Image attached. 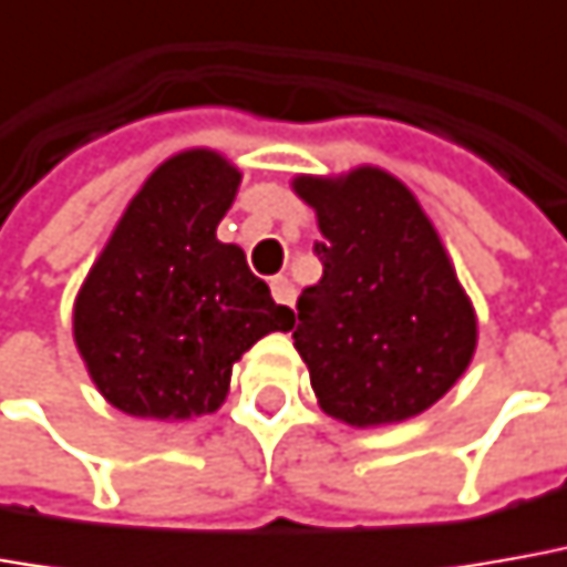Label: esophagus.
<instances>
[{
	"instance_id": "1",
	"label": "esophagus",
	"mask_w": 567,
	"mask_h": 567,
	"mask_svg": "<svg viewBox=\"0 0 567 567\" xmlns=\"http://www.w3.org/2000/svg\"><path fill=\"white\" fill-rule=\"evenodd\" d=\"M269 291H272V300H276V303H285V307H291V303H295V285L288 282L285 276L269 279Z\"/></svg>"
}]
</instances>
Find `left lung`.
I'll list each match as a JSON object with an SVG mask.
<instances>
[{
  "instance_id": "8db88e82",
  "label": "left lung",
  "mask_w": 567,
  "mask_h": 567,
  "mask_svg": "<svg viewBox=\"0 0 567 567\" xmlns=\"http://www.w3.org/2000/svg\"><path fill=\"white\" fill-rule=\"evenodd\" d=\"M322 279L298 298L295 348L319 406L357 429L425 413L472 363L477 322L413 192L379 167L298 176Z\"/></svg>"
}]
</instances>
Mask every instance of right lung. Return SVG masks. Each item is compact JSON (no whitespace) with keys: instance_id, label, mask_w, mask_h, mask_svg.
I'll return each instance as SVG.
<instances>
[{"instance_id":"obj_1","label":"right lung","mask_w":567,"mask_h":567,"mask_svg":"<svg viewBox=\"0 0 567 567\" xmlns=\"http://www.w3.org/2000/svg\"><path fill=\"white\" fill-rule=\"evenodd\" d=\"M241 173L217 152H183L138 188L73 303V338L95 388L138 419L214 413L233 363L295 313L245 251L217 241Z\"/></svg>"}]
</instances>
